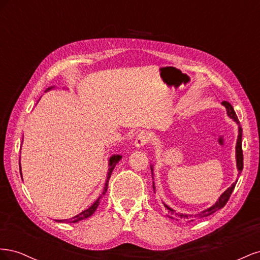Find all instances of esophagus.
<instances>
[{"instance_id":"1","label":"esophagus","mask_w":260,"mask_h":260,"mask_svg":"<svg viewBox=\"0 0 260 260\" xmlns=\"http://www.w3.org/2000/svg\"><path fill=\"white\" fill-rule=\"evenodd\" d=\"M147 141H148L147 133L146 132H140L139 135L137 136L135 145H136V147L141 148V147H143L147 143Z\"/></svg>"}]
</instances>
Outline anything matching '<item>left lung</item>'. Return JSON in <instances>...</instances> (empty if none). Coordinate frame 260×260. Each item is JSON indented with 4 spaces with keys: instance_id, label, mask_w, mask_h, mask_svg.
<instances>
[{
    "instance_id": "left-lung-1",
    "label": "left lung",
    "mask_w": 260,
    "mask_h": 260,
    "mask_svg": "<svg viewBox=\"0 0 260 260\" xmlns=\"http://www.w3.org/2000/svg\"><path fill=\"white\" fill-rule=\"evenodd\" d=\"M222 105L225 107L226 109V114L228 116H229L231 119H233L235 122H237L239 124V136H238V141H237V147H235V151H237V167H238V171L239 174H241V171L243 169V151H242V128L240 125V121L238 119V116L237 114H235L234 109L232 107V105L229 103V102H225L223 101L222 102ZM151 170H152V175H153V167H151ZM238 181H235V183H233L230 187H228V190H225L221 195H220L219 200L212 205L211 207L203 210L202 212H200V214H196V215H187V214H180V212H177L176 210H174L172 208H170L169 206H167L166 204H164L165 207L167 208L168 210V216L171 218V219H176L178 220V221H183V222H192V221H195V220H199L201 218H204V217H207V216H210L211 214H214L215 211L221 209L226 202L229 201L230 196L234 190L235 187V184H237ZM153 187H154V191H155V186H154V182H153Z\"/></svg>"
}]
</instances>
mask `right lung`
Instances as JSON below:
<instances>
[{
	"instance_id": "1",
	"label": "right lung",
	"mask_w": 260,
	"mask_h": 260,
	"mask_svg": "<svg viewBox=\"0 0 260 260\" xmlns=\"http://www.w3.org/2000/svg\"><path fill=\"white\" fill-rule=\"evenodd\" d=\"M53 88H55V86H50V88H48V89L45 90V92H48V91L52 90ZM121 158H122V156H121V155H113V156L111 157V158H109V162H108V166H109V168H108V172H107V179H106V182H105L104 191H103V193H102V195L100 196V198H99L95 202H94L88 209H85V210L81 211L80 214H78L77 216L73 217L72 219L56 220V221H58V222H65V221H66V222H70V223H75V222L81 221V220L86 219V218H89L90 216H92V215L94 214V211H95V210H96V208L99 207L100 203H101V199L103 198V195H105V193H106V191H107V187H108V181H109V178H111V175H112V172H113V170H114L115 166H116V165L118 164V161H119ZM19 170H20V175H21L20 162H19ZM21 179H22V177H21Z\"/></svg>"
}]
</instances>
